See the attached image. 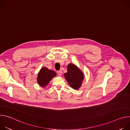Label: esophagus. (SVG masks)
<instances>
[{
	"label": "esophagus",
	"mask_w": 130,
	"mask_h": 130,
	"mask_svg": "<svg viewBox=\"0 0 130 130\" xmlns=\"http://www.w3.org/2000/svg\"><path fill=\"white\" fill-rule=\"evenodd\" d=\"M58 75H59V76H61L62 74V71H61V70L58 71Z\"/></svg>",
	"instance_id": "obj_1"
}]
</instances>
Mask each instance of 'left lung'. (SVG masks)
Here are the masks:
<instances>
[{
	"label": "left lung",
	"mask_w": 130,
	"mask_h": 130,
	"mask_svg": "<svg viewBox=\"0 0 130 130\" xmlns=\"http://www.w3.org/2000/svg\"><path fill=\"white\" fill-rule=\"evenodd\" d=\"M64 77L69 85L74 89H78L82 85L84 79V74L75 65L69 64L67 72L64 73Z\"/></svg>",
	"instance_id": "obj_1"
}]
</instances>
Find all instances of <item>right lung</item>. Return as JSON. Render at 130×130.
Returning a JSON list of instances; mask_svg holds the SVG:
<instances>
[{
    "label": "right lung",
    "mask_w": 130,
    "mask_h": 130,
    "mask_svg": "<svg viewBox=\"0 0 130 130\" xmlns=\"http://www.w3.org/2000/svg\"><path fill=\"white\" fill-rule=\"evenodd\" d=\"M56 75L57 73L55 71L44 67L40 70L37 78V81L41 86L45 87Z\"/></svg>",
    "instance_id": "right-lung-1"
}]
</instances>
